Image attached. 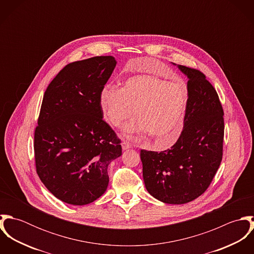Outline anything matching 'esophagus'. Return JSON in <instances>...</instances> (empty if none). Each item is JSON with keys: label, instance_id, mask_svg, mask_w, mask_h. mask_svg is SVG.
Segmentation results:
<instances>
[{"label": "esophagus", "instance_id": "1", "mask_svg": "<svg viewBox=\"0 0 254 254\" xmlns=\"http://www.w3.org/2000/svg\"><path fill=\"white\" fill-rule=\"evenodd\" d=\"M133 145H131L130 143H128V142H123L122 143V148L125 150V149H128V148H131Z\"/></svg>", "mask_w": 254, "mask_h": 254}]
</instances>
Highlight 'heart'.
<instances>
[{
	"mask_svg": "<svg viewBox=\"0 0 254 254\" xmlns=\"http://www.w3.org/2000/svg\"><path fill=\"white\" fill-rule=\"evenodd\" d=\"M189 103V89L183 82H169L154 75H136L120 89L105 87L100 107L106 119L116 128L135 114L139 117L126 128L130 138L145 133L163 146L173 145L180 137Z\"/></svg>",
	"mask_w": 254,
	"mask_h": 254,
	"instance_id": "heart-1",
	"label": "heart"
}]
</instances>
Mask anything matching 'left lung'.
I'll return each mask as SVG.
<instances>
[{
	"label": "left lung",
	"instance_id": "1",
	"mask_svg": "<svg viewBox=\"0 0 254 254\" xmlns=\"http://www.w3.org/2000/svg\"><path fill=\"white\" fill-rule=\"evenodd\" d=\"M178 67L189 78L181 135L170 149L141 150L147 191L169 204L190 202L207 190L222 161L224 142V111L216 90L201 71Z\"/></svg>",
	"mask_w": 254,
	"mask_h": 254
}]
</instances>
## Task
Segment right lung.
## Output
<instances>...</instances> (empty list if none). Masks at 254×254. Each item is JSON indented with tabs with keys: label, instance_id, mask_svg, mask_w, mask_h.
I'll use <instances>...</instances> for the list:
<instances>
[{
	"label": "right lung",
	"instance_id": "1",
	"mask_svg": "<svg viewBox=\"0 0 254 254\" xmlns=\"http://www.w3.org/2000/svg\"><path fill=\"white\" fill-rule=\"evenodd\" d=\"M116 65L111 56L65 65L49 84L34 133L36 171L45 187L73 205L93 202L109 185L121 140L103 119L100 95Z\"/></svg>",
	"mask_w": 254,
	"mask_h": 254
}]
</instances>
